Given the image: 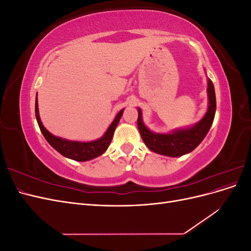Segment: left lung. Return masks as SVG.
I'll use <instances>...</instances> for the list:
<instances>
[{"mask_svg":"<svg viewBox=\"0 0 251 251\" xmlns=\"http://www.w3.org/2000/svg\"><path fill=\"white\" fill-rule=\"evenodd\" d=\"M207 92L209 100L208 110L200 123L193 127L175 131L172 134H155L151 132L143 125L141 119V110L138 109L137 125L141 138L146 143V146L155 153L171 157H178L187 154L198 147L208 133L215 118L216 94L214 83L210 79H208Z\"/></svg>","mask_w":251,"mask_h":251,"instance_id":"1","label":"left lung"}]
</instances>
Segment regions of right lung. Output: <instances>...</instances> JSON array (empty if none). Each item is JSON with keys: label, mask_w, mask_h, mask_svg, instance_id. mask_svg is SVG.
I'll return each mask as SVG.
<instances>
[{"label": "right lung", "mask_w": 251, "mask_h": 251, "mask_svg": "<svg viewBox=\"0 0 251 251\" xmlns=\"http://www.w3.org/2000/svg\"><path fill=\"white\" fill-rule=\"evenodd\" d=\"M37 100V98H36ZM124 110H121L114 119L111 126H109L108 131L102 136L100 139L91 141V142H76V141H68L62 138L55 137L54 135L49 133L45 126L42 125V121L39 115V107H37V100H35V117L37 124L41 128V131L44 135V137L49 142L50 146L55 149L58 153L62 154L65 157L73 159L75 161H87L90 159H93L97 156L103 154L105 150L110 146L111 140L113 138L114 131L119 123V120L123 116Z\"/></svg>", "instance_id": "add662e5"}]
</instances>
